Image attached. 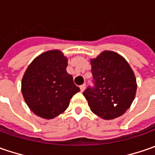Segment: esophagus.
I'll return each mask as SVG.
<instances>
[{"instance_id":"1","label":"esophagus","mask_w":155,"mask_h":155,"mask_svg":"<svg viewBox=\"0 0 155 155\" xmlns=\"http://www.w3.org/2000/svg\"><path fill=\"white\" fill-rule=\"evenodd\" d=\"M80 90H81V91H82V92H83V91H84L85 90V84H84L81 85V86H80Z\"/></svg>"}]
</instances>
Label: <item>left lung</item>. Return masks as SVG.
<instances>
[{
  "instance_id": "1",
  "label": "left lung",
  "mask_w": 155,
  "mask_h": 155,
  "mask_svg": "<svg viewBox=\"0 0 155 155\" xmlns=\"http://www.w3.org/2000/svg\"><path fill=\"white\" fill-rule=\"evenodd\" d=\"M91 64L95 86L83 93L91 110L104 120L121 116L135 97L133 70L123 57L112 51H104L91 59Z\"/></svg>"
}]
</instances>
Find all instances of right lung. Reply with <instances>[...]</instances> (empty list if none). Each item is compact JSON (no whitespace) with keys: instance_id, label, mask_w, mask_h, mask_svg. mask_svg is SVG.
I'll list each match as a JSON object with an SVG mask.
<instances>
[{"instance_id":"1","label":"right lung","mask_w":155,"mask_h":155,"mask_svg":"<svg viewBox=\"0 0 155 155\" xmlns=\"http://www.w3.org/2000/svg\"><path fill=\"white\" fill-rule=\"evenodd\" d=\"M68 58L59 50L36 57L28 65L21 81V92L36 116L53 119L68 108L70 100L80 89L67 73Z\"/></svg>"}]
</instances>
